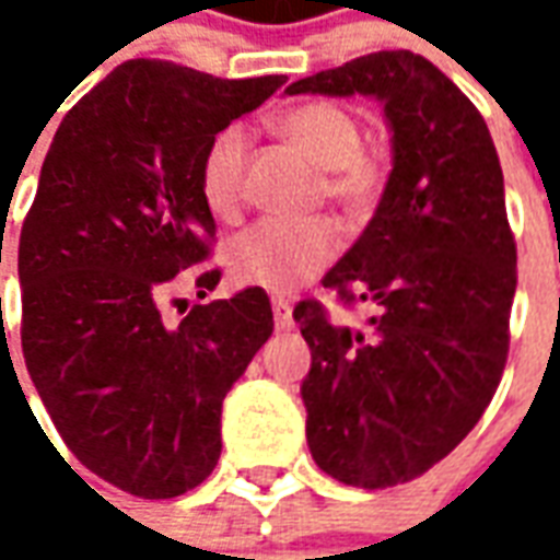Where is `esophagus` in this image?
I'll use <instances>...</instances> for the list:
<instances>
[{
  "mask_svg": "<svg viewBox=\"0 0 560 560\" xmlns=\"http://www.w3.org/2000/svg\"><path fill=\"white\" fill-rule=\"evenodd\" d=\"M272 317H276V329H291L293 327V308L288 300H272Z\"/></svg>",
  "mask_w": 560,
  "mask_h": 560,
  "instance_id": "34e87169",
  "label": "esophagus"
}]
</instances>
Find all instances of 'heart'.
Listing matches in <instances>:
<instances>
[{
	"label": "heart",
	"instance_id": "1",
	"mask_svg": "<svg viewBox=\"0 0 560 560\" xmlns=\"http://www.w3.org/2000/svg\"><path fill=\"white\" fill-rule=\"evenodd\" d=\"M272 131L303 159L320 167V195L348 215H363L384 191L387 167L381 155L363 147V122L351 107L327 98H312L281 110ZM248 140L243 128H224L200 161V195L221 221L236 219L243 207ZM341 233L336 221L264 219L236 233L224 245V264L236 284L288 293L315 279L339 255Z\"/></svg>",
	"mask_w": 560,
	"mask_h": 560
}]
</instances>
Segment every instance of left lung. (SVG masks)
I'll return each mask as SVG.
<instances>
[{
    "instance_id": "1",
    "label": "left lung",
    "mask_w": 560,
    "mask_h": 560,
    "mask_svg": "<svg viewBox=\"0 0 560 560\" xmlns=\"http://www.w3.org/2000/svg\"><path fill=\"white\" fill-rule=\"evenodd\" d=\"M375 95L393 128V173L375 219L324 276L369 327L293 308L312 348L303 381L317 468L360 489L411 482L450 456L501 384L516 293L504 173L480 110L420 54L381 50L288 86Z\"/></svg>"
}]
</instances>
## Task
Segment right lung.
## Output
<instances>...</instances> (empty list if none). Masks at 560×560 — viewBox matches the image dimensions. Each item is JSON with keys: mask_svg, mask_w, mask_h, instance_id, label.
<instances>
[{"mask_svg": "<svg viewBox=\"0 0 560 560\" xmlns=\"http://www.w3.org/2000/svg\"><path fill=\"white\" fill-rule=\"evenodd\" d=\"M284 80L128 59L68 110L44 159L18 252L23 360L68 450L122 492L176 498L207 480L221 401L272 336L260 288L176 324L164 303L215 245L203 152ZM219 279L203 269L197 296Z\"/></svg>", "mask_w": 560, "mask_h": 560, "instance_id": "obj_1", "label": "right lung"}]
</instances>
